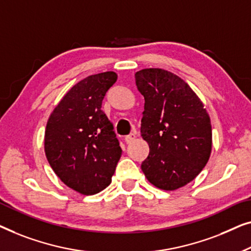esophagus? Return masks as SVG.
I'll use <instances>...</instances> for the list:
<instances>
[{
  "label": "esophagus",
  "instance_id": "esophagus-1",
  "mask_svg": "<svg viewBox=\"0 0 251 251\" xmlns=\"http://www.w3.org/2000/svg\"><path fill=\"white\" fill-rule=\"evenodd\" d=\"M135 134H129V135H127V136H125V142L127 143V144H129V143H132L134 140H135Z\"/></svg>",
  "mask_w": 251,
  "mask_h": 251
}]
</instances>
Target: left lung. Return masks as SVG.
<instances>
[{"label": "left lung", "instance_id": "1", "mask_svg": "<svg viewBox=\"0 0 251 251\" xmlns=\"http://www.w3.org/2000/svg\"><path fill=\"white\" fill-rule=\"evenodd\" d=\"M135 83L144 97L141 135L150 149L141 168L156 188L174 191L193 181L209 160L210 117L195 91L175 74L142 69Z\"/></svg>", "mask_w": 251, "mask_h": 251}]
</instances>
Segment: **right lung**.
<instances>
[{
  "label": "right lung",
  "instance_id": "add662e5",
  "mask_svg": "<svg viewBox=\"0 0 251 251\" xmlns=\"http://www.w3.org/2000/svg\"><path fill=\"white\" fill-rule=\"evenodd\" d=\"M116 80L114 72L86 77L63 95L49 117L45 156L56 176L80 195L92 196L107 188L121 159L114 125L101 110Z\"/></svg>",
  "mask_w": 251,
  "mask_h": 251
}]
</instances>
